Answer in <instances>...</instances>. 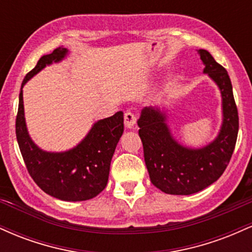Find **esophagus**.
<instances>
[{"label":"esophagus","instance_id":"esophagus-1","mask_svg":"<svg viewBox=\"0 0 252 252\" xmlns=\"http://www.w3.org/2000/svg\"><path fill=\"white\" fill-rule=\"evenodd\" d=\"M124 124H126V128L134 129L136 124V116L132 112H126V115H124Z\"/></svg>","mask_w":252,"mask_h":252}]
</instances>
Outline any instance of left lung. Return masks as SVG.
<instances>
[{"label":"left lung","instance_id":"1","mask_svg":"<svg viewBox=\"0 0 252 252\" xmlns=\"http://www.w3.org/2000/svg\"><path fill=\"white\" fill-rule=\"evenodd\" d=\"M198 54L204 74L220 91L222 121L215 140L199 148L181 144L167 123L164 106L144 108L137 121L150 181L167 194L189 195L209 187L224 173L236 146L238 112L230 77L206 50H198Z\"/></svg>","mask_w":252,"mask_h":252}]
</instances>
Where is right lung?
<instances>
[{
	"label": "right lung",
	"mask_w": 252,
	"mask_h": 252,
	"mask_svg": "<svg viewBox=\"0 0 252 252\" xmlns=\"http://www.w3.org/2000/svg\"><path fill=\"white\" fill-rule=\"evenodd\" d=\"M67 54V48H57L40 58L25 77L19 97L16 138L28 173L43 192L63 201H84L99 194L108 184L112 155L123 135V112L94 122L85 137L65 152H47L37 147L25 118L22 89L26 83L46 66L62 62Z\"/></svg>",
	"instance_id": "obj_1"
}]
</instances>
